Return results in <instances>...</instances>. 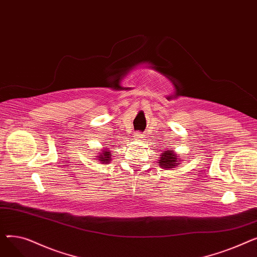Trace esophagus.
I'll return each mask as SVG.
<instances>
[{
	"label": "esophagus",
	"mask_w": 257,
	"mask_h": 257,
	"mask_svg": "<svg viewBox=\"0 0 257 257\" xmlns=\"http://www.w3.org/2000/svg\"><path fill=\"white\" fill-rule=\"evenodd\" d=\"M134 138H136V139H138V140H142L143 139V133L142 132H136V133H134Z\"/></svg>",
	"instance_id": "esophagus-1"
}]
</instances>
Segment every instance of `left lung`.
<instances>
[{
	"label": "left lung",
	"instance_id": "1",
	"mask_svg": "<svg viewBox=\"0 0 257 257\" xmlns=\"http://www.w3.org/2000/svg\"><path fill=\"white\" fill-rule=\"evenodd\" d=\"M159 164H160L159 165L160 167H163L165 169H173L179 163L177 161L176 155L172 152V150H168V151H164V153L161 154Z\"/></svg>",
	"mask_w": 257,
	"mask_h": 257
}]
</instances>
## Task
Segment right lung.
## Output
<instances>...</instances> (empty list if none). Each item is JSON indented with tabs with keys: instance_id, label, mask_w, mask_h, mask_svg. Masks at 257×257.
<instances>
[{
	"instance_id": "add662e5",
	"label": "right lung",
	"mask_w": 257,
	"mask_h": 257,
	"mask_svg": "<svg viewBox=\"0 0 257 257\" xmlns=\"http://www.w3.org/2000/svg\"><path fill=\"white\" fill-rule=\"evenodd\" d=\"M111 154L110 151H104L103 153H101L100 155V161H102L103 164H109L111 160Z\"/></svg>"
}]
</instances>
